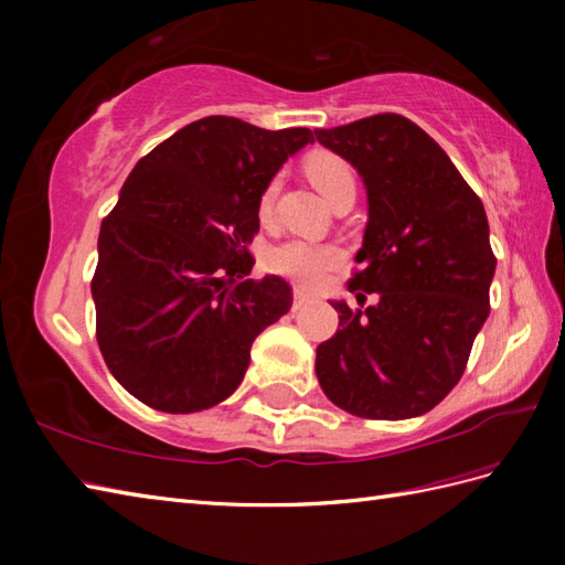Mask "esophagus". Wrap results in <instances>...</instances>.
Returning <instances> with one entry per match:
<instances>
[{
    "mask_svg": "<svg viewBox=\"0 0 565 565\" xmlns=\"http://www.w3.org/2000/svg\"><path fill=\"white\" fill-rule=\"evenodd\" d=\"M306 301H310V294L306 289H294V308H301Z\"/></svg>",
    "mask_w": 565,
    "mask_h": 565,
    "instance_id": "34e87169",
    "label": "esophagus"
}]
</instances>
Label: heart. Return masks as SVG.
Masks as SVG:
<instances>
[{
    "label": "heart",
    "mask_w": 565,
    "mask_h": 565,
    "mask_svg": "<svg viewBox=\"0 0 565 565\" xmlns=\"http://www.w3.org/2000/svg\"><path fill=\"white\" fill-rule=\"evenodd\" d=\"M306 174L330 203L338 199L342 191L356 189V179L350 162L334 152L310 154L306 160ZM276 194H279V179L274 177L271 182L264 186L259 196L262 218H269L271 215ZM342 257H344L342 249L332 243H316V239L291 237L286 239V243L269 249L267 267L269 271L301 286H318L340 267Z\"/></svg>",
    "instance_id": "obj_1"
}]
</instances>
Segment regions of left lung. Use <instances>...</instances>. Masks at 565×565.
I'll return each mask as SVG.
<instances>
[{"label": "left lung", "mask_w": 565, "mask_h": 565, "mask_svg": "<svg viewBox=\"0 0 565 565\" xmlns=\"http://www.w3.org/2000/svg\"><path fill=\"white\" fill-rule=\"evenodd\" d=\"M356 167L369 223L347 284L362 308L330 301L338 332L318 347L328 398L366 419L431 411L459 379L490 313L495 255L481 199L449 154L401 114L316 130ZM366 292L377 296L363 308Z\"/></svg>", "instance_id": "8db88e82"}]
</instances>
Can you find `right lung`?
<instances>
[{"mask_svg":"<svg viewBox=\"0 0 565 565\" xmlns=\"http://www.w3.org/2000/svg\"><path fill=\"white\" fill-rule=\"evenodd\" d=\"M308 142V128L206 116L128 174L102 221L92 296L104 362L140 403L174 415L218 405L257 334L289 313L291 286L249 279L247 247L264 186Z\"/></svg>","mask_w":565,"mask_h":565,"instance_id":"add662e5","label":"right lung"}]
</instances>
